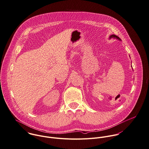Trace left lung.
Returning a JSON list of instances; mask_svg holds the SVG:
<instances>
[{
  "instance_id": "8db88e82",
  "label": "left lung",
  "mask_w": 149,
  "mask_h": 149,
  "mask_svg": "<svg viewBox=\"0 0 149 149\" xmlns=\"http://www.w3.org/2000/svg\"><path fill=\"white\" fill-rule=\"evenodd\" d=\"M112 37L116 38H118V39H119V40H120V38H119L118 36H116V35H115V34H112V35H111V36H110V38H112Z\"/></svg>"
}]
</instances>
